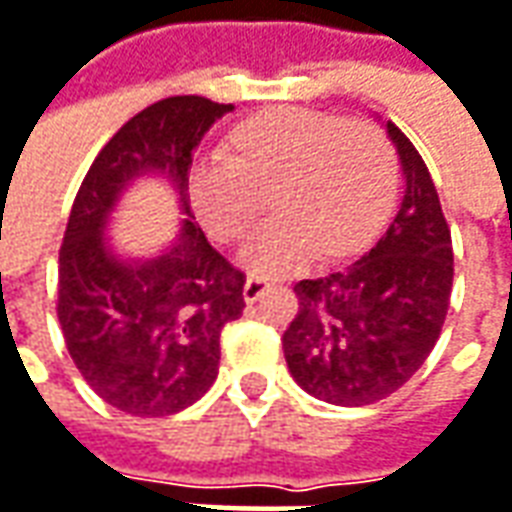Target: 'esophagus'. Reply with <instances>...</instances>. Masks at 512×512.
Here are the masks:
<instances>
[{
	"mask_svg": "<svg viewBox=\"0 0 512 512\" xmlns=\"http://www.w3.org/2000/svg\"><path fill=\"white\" fill-rule=\"evenodd\" d=\"M266 292H269V284H266L263 278H249L246 286H243V298H246V304H255V301H260Z\"/></svg>",
	"mask_w": 512,
	"mask_h": 512,
	"instance_id": "obj_1",
	"label": "esophagus"
}]
</instances>
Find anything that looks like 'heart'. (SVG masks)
I'll return each mask as SVG.
<instances>
[{"label":"heart","mask_w":512,"mask_h":512,"mask_svg":"<svg viewBox=\"0 0 512 512\" xmlns=\"http://www.w3.org/2000/svg\"><path fill=\"white\" fill-rule=\"evenodd\" d=\"M397 159L371 121L281 106L237 124L228 150L191 165V199L205 231L240 240L266 205L272 220L243 243L240 263L257 278L304 272L318 255L356 252L388 211Z\"/></svg>","instance_id":"b5f03b06"}]
</instances>
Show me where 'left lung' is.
Returning <instances> with one entry per match:
<instances>
[{"label": "left lung", "mask_w": 512, "mask_h": 512, "mask_svg": "<svg viewBox=\"0 0 512 512\" xmlns=\"http://www.w3.org/2000/svg\"><path fill=\"white\" fill-rule=\"evenodd\" d=\"M406 191L371 252L342 272L298 281L284 333L295 382L333 406H371L400 391L429 359L452 298V231L432 173L388 121Z\"/></svg>", "instance_id": "left-lung-1"}]
</instances>
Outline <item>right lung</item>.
I'll use <instances>...</instances> for the list:
<instances>
[{"instance_id":"obj_1","label":"right lung","mask_w":512,"mask_h":512,"mask_svg":"<svg viewBox=\"0 0 512 512\" xmlns=\"http://www.w3.org/2000/svg\"><path fill=\"white\" fill-rule=\"evenodd\" d=\"M228 109L199 95L141 109L106 141L72 202L57 269L60 330L89 388L136 417L194 406L220 374L223 327L246 307V275L205 240L188 202L194 147ZM147 169L174 179L189 220L170 253L124 267L100 228L123 185Z\"/></svg>"}]
</instances>
